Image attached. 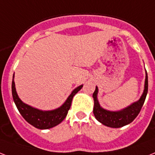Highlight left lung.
I'll use <instances>...</instances> for the list:
<instances>
[{"instance_id":"8db88e82","label":"left lung","mask_w":155,"mask_h":155,"mask_svg":"<svg viewBox=\"0 0 155 155\" xmlns=\"http://www.w3.org/2000/svg\"><path fill=\"white\" fill-rule=\"evenodd\" d=\"M98 91H99V89L96 86L92 95L93 99H94L93 113H94L95 119H97L99 123L109 127L119 128L123 126L127 125L138 116V114L140 112L141 108L145 102L147 91H148V76H147V71H146L144 90L140 99L122 110H109L102 107L98 100Z\"/></svg>"}]
</instances>
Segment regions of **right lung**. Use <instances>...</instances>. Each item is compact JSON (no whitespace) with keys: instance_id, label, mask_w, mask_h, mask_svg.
Segmentation results:
<instances>
[{"instance_id":"1","label":"right lung","mask_w":155,"mask_h":155,"mask_svg":"<svg viewBox=\"0 0 155 155\" xmlns=\"http://www.w3.org/2000/svg\"><path fill=\"white\" fill-rule=\"evenodd\" d=\"M83 87V84L74 89L70 94L66 101L60 107L51 110H42L37 108L31 107L25 104L20 98L16 91L14 82V75L12 76V94L13 101L18 109L19 112L23 116L28 123L32 125L34 127L41 130H46L54 127L60 124L65 119L68 114V111L71 107V101L74 95Z\"/></svg>"}]
</instances>
